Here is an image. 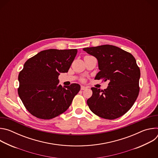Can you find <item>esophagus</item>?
Here are the masks:
<instances>
[{"label":"esophagus","instance_id":"obj_1","mask_svg":"<svg viewBox=\"0 0 158 158\" xmlns=\"http://www.w3.org/2000/svg\"><path fill=\"white\" fill-rule=\"evenodd\" d=\"M87 88V87H85V86H84V85H81V90H85V89H86Z\"/></svg>","mask_w":158,"mask_h":158}]
</instances>
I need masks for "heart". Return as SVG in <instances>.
Listing matches in <instances>:
<instances>
[{
    "label": "heart",
    "instance_id": "heart-1",
    "mask_svg": "<svg viewBox=\"0 0 158 158\" xmlns=\"http://www.w3.org/2000/svg\"><path fill=\"white\" fill-rule=\"evenodd\" d=\"M82 81H84V79H82Z\"/></svg>",
    "mask_w": 158,
    "mask_h": 158
}]
</instances>
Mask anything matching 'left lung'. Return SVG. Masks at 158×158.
<instances>
[{"instance_id":"8db88e82","label":"left lung","mask_w":158,"mask_h":158,"mask_svg":"<svg viewBox=\"0 0 158 158\" xmlns=\"http://www.w3.org/2000/svg\"><path fill=\"white\" fill-rule=\"evenodd\" d=\"M98 60L100 71L95 79L109 81L104 90L92 87L93 95L87 101L91 110L106 119H115L131 108L139 93L140 69L134 56L112 45L84 48Z\"/></svg>"}]
</instances>
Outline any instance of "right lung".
<instances>
[{
  "instance_id": "add662e5",
  "label": "right lung",
  "mask_w": 158,
  "mask_h": 158,
  "mask_svg": "<svg viewBox=\"0 0 158 158\" xmlns=\"http://www.w3.org/2000/svg\"><path fill=\"white\" fill-rule=\"evenodd\" d=\"M77 49H48L29 58L19 74L18 94L30 113L41 119L62 114L80 91L78 84L62 87L58 77L67 73Z\"/></svg>"
}]
</instances>
